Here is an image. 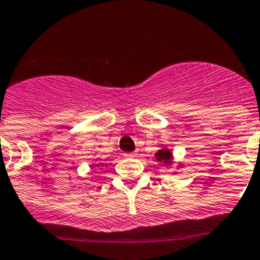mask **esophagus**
<instances>
[{
  "instance_id": "34e87169",
  "label": "esophagus",
  "mask_w": 260,
  "mask_h": 260,
  "mask_svg": "<svg viewBox=\"0 0 260 260\" xmlns=\"http://www.w3.org/2000/svg\"><path fill=\"white\" fill-rule=\"evenodd\" d=\"M126 157H135V153H126Z\"/></svg>"
}]
</instances>
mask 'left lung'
I'll return each instance as SVG.
<instances>
[{
	"mask_svg": "<svg viewBox=\"0 0 260 260\" xmlns=\"http://www.w3.org/2000/svg\"><path fill=\"white\" fill-rule=\"evenodd\" d=\"M157 161L162 164H170L171 162V153L168 149H161L158 151V153H156Z\"/></svg>",
	"mask_w": 260,
	"mask_h": 260,
	"instance_id": "8db88e82",
	"label": "left lung"
}]
</instances>
